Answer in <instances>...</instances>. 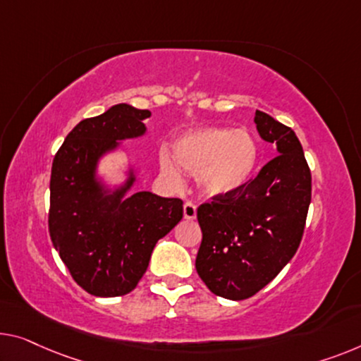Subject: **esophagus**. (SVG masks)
I'll return each instance as SVG.
<instances>
[{"mask_svg": "<svg viewBox=\"0 0 361 361\" xmlns=\"http://www.w3.org/2000/svg\"><path fill=\"white\" fill-rule=\"evenodd\" d=\"M183 215H185L186 220H195L196 219V204H192L191 201L185 202V206H183Z\"/></svg>", "mask_w": 361, "mask_h": 361, "instance_id": "obj_1", "label": "esophagus"}]
</instances>
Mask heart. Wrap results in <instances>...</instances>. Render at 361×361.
Segmentation results:
<instances>
[{"instance_id":"1","label":"heart","mask_w":361,"mask_h":361,"mask_svg":"<svg viewBox=\"0 0 361 361\" xmlns=\"http://www.w3.org/2000/svg\"><path fill=\"white\" fill-rule=\"evenodd\" d=\"M173 157L181 170L197 175V185L207 196H228L255 176L259 146L243 129L206 128L181 136L173 144ZM160 166L170 180H180L178 167L169 154L160 155Z\"/></svg>"}]
</instances>
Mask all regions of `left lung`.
Wrapping results in <instances>:
<instances>
[{
    "mask_svg": "<svg viewBox=\"0 0 361 361\" xmlns=\"http://www.w3.org/2000/svg\"><path fill=\"white\" fill-rule=\"evenodd\" d=\"M255 123L277 146V157L240 191L197 207L196 271L212 293L228 300L256 295L292 259L311 202V171L297 134L259 110Z\"/></svg>",
    "mask_w": 361,
    "mask_h": 361,
    "instance_id": "obj_1",
    "label": "left lung"
}]
</instances>
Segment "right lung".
Listing matches in <instances>:
<instances>
[{
  "instance_id": "right-lung-1",
  "label": "right lung",
  "mask_w": 361,
  "mask_h": 361,
  "mask_svg": "<svg viewBox=\"0 0 361 361\" xmlns=\"http://www.w3.org/2000/svg\"><path fill=\"white\" fill-rule=\"evenodd\" d=\"M149 110L120 104L74 126L53 159L48 232L79 287L95 297L136 288L160 238L183 217V201L149 191L125 195L134 183L106 192L95 180L99 159L118 141L142 136Z\"/></svg>"
}]
</instances>
